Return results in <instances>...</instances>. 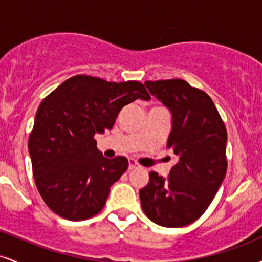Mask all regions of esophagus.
<instances>
[{
  "instance_id": "34e87169",
  "label": "esophagus",
  "mask_w": 262,
  "mask_h": 262,
  "mask_svg": "<svg viewBox=\"0 0 262 262\" xmlns=\"http://www.w3.org/2000/svg\"><path fill=\"white\" fill-rule=\"evenodd\" d=\"M128 162H129V166H128L129 170H133V169H135V167H138L137 161L133 160V159H129Z\"/></svg>"
}]
</instances>
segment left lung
<instances>
[{
	"mask_svg": "<svg viewBox=\"0 0 262 262\" xmlns=\"http://www.w3.org/2000/svg\"><path fill=\"white\" fill-rule=\"evenodd\" d=\"M146 89L172 114L167 148L177 162L164 179L149 173L139 191L150 221L167 228L193 223L206 212L227 173V129L212 98L181 79L146 81Z\"/></svg>",
	"mask_w": 262,
	"mask_h": 262,
	"instance_id": "obj_1",
	"label": "left lung"
}]
</instances>
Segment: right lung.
I'll return each instance as SVG.
<instances>
[{
  "mask_svg": "<svg viewBox=\"0 0 262 262\" xmlns=\"http://www.w3.org/2000/svg\"><path fill=\"white\" fill-rule=\"evenodd\" d=\"M138 98L150 100L138 81L117 83L76 75L41 101L28 150L35 185L54 213L85 221L101 212L128 160L104 158L95 134L112 129L122 108Z\"/></svg>",
  "mask_w": 262,
  "mask_h": 262,
  "instance_id": "1",
  "label": "right lung"
}]
</instances>
